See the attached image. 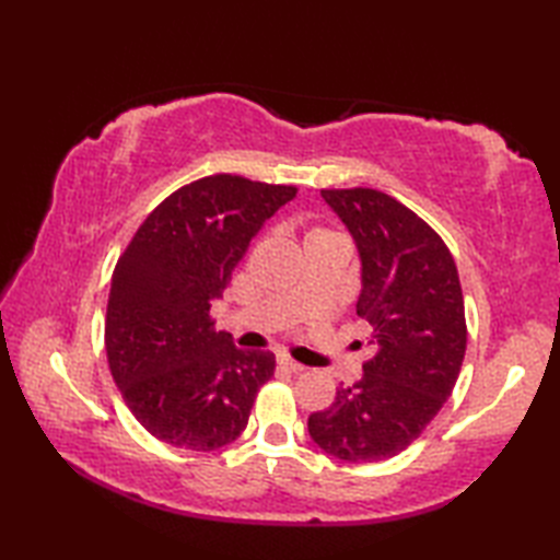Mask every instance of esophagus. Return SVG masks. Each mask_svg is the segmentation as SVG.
Listing matches in <instances>:
<instances>
[{
	"mask_svg": "<svg viewBox=\"0 0 560 560\" xmlns=\"http://www.w3.org/2000/svg\"><path fill=\"white\" fill-rule=\"evenodd\" d=\"M279 368H281V371H287V373H293V375H299V373L305 371V368H303L301 363H295V361H291V359H283V355L279 359Z\"/></svg>",
	"mask_w": 560,
	"mask_h": 560,
	"instance_id": "1",
	"label": "esophagus"
}]
</instances>
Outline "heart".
<instances>
[{
    "instance_id": "obj_1",
    "label": "heart",
    "mask_w": 560,
    "mask_h": 560,
    "mask_svg": "<svg viewBox=\"0 0 560 560\" xmlns=\"http://www.w3.org/2000/svg\"><path fill=\"white\" fill-rule=\"evenodd\" d=\"M331 237H341L339 233L335 231H325V229H313L311 233L305 235V245L307 243H317V241H331Z\"/></svg>"
}]
</instances>
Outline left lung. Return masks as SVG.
I'll list each match as a JSON object with an SVG mask.
<instances>
[{
	"label": "left lung",
	"instance_id": "obj_1",
	"mask_svg": "<svg viewBox=\"0 0 560 560\" xmlns=\"http://www.w3.org/2000/svg\"><path fill=\"white\" fill-rule=\"evenodd\" d=\"M353 235L363 289L355 313L375 355L307 431L327 455L365 464L399 455L443 409L467 351L455 259L431 225L380 189H323Z\"/></svg>",
	"mask_w": 560,
	"mask_h": 560
}]
</instances>
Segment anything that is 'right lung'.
<instances>
[{"instance_id": "1", "label": "right lung", "mask_w": 560, "mask_h": 560, "mask_svg": "<svg viewBox=\"0 0 560 560\" xmlns=\"http://www.w3.org/2000/svg\"><path fill=\"white\" fill-rule=\"evenodd\" d=\"M293 185L209 175L175 189L139 225L113 271L105 353L147 431L173 447L219 450L245 431L271 351L235 349L211 303Z\"/></svg>"}]
</instances>
